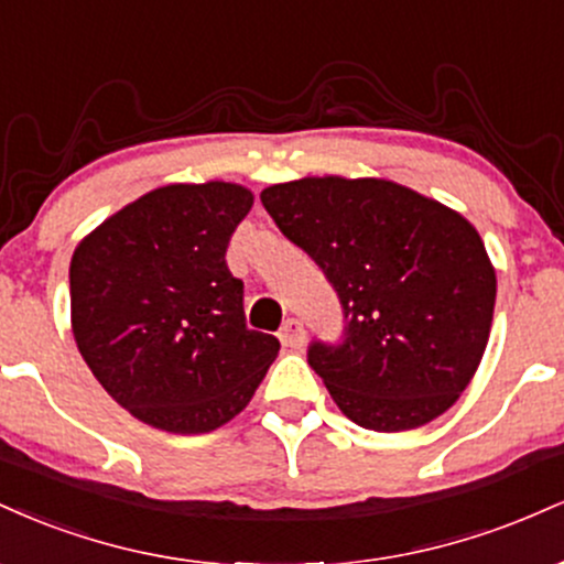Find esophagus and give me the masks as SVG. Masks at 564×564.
<instances>
[{"instance_id":"34e87169","label":"esophagus","mask_w":564,"mask_h":564,"mask_svg":"<svg viewBox=\"0 0 564 564\" xmlns=\"http://www.w3.org/2000/svg\"><path fill=\"white\" fill-rule=\"evenodd\" d=\"M281 341L286 347H302L304 345V326H302V321L289 318L286 323H283V326H281Z\"/></svg>"}]
</instances>
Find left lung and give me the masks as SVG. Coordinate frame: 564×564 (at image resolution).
Masks as SVG:
<instances>
[{
    "label": "left lung",
    "instance_id": "left-lung-1",
    "mask_svg": "<svg viewBox=\"0 0 564 564\" xmlns=\"http://www.w3.org/2000/svg\"><path fill=\"white\" fill-rule=\"evenodd\" d=\"M345 310L341 345L307 360L349 422L416 430L462 398L488 347L496 270L451 206L381 177H302L260 193Z\"/></svg>",
    "mask_w": 564,
    "mask_h": 564
}]
</instances>
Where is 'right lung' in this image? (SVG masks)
Listing matches in <instances>:
<instances>
[{"mask_svg": "<svg viewBox=\"0 0 564 564\" xmlns=\"http://www.w3.org/2000/svg\"><path fill=\"white\" fill-rule=\"evenodd\" d=\"M254 193L174 183L84 236L70 257V328L89 371L142 424L204 435L249 405L281 341L246 328L225 264Z\"/></svg>", "mask_w": 564, "mask_h": 564, "instance_id": "1", "label": "right lung"}]
</instances>
